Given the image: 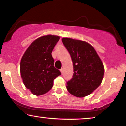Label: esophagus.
Masks as SVG:
<instances>
[{
  "label": "esophagus",
  "mask_w": 126,
  "mask_h": 126,
  "mask_svg": "<svg viewBox=\"0 0 126 126\" xmlns=\"http://www.w3.org/2000/svg\"><path fill=\"white\" fill-rule=\"evenodd\" d=\"M60 72H61L62 74H63V68H61V69L60 70Z\"/></svg>",
  "instance_id": "34e87169"
}]
</instances>
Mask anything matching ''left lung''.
<instances>
[{
    "label": "left lung",
    "instance_id": "1",
    "mask_svg": "<svg viewBox=\"0 0 126 126\" xmlns=\"http://www.w3.org/2000/svg\"><path fill=\"white\" fill-rule=\"evenodd\" d=\"M62 41L73 62V78L67 83V89L75 97H86L101 85L104 74L103 62L93 47L85 41L62 38Z\"/></svg>",
    "mask_w": 126,
    "mask_h": 126
}]
</instances>
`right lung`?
<instances>
[{
  "instance_id": "right-lung-1",
  "label": "right lung",
  "mask_w": 126,
  "mask_h": 126,
  "mask_svg": "<svg viewBox=\"0 0 126 126\" xmlns=\"http://www.w3.org/2000/svg\"><path fill=\"white\" fill-rule=\"evenodd\" d=\"M59 36L48 34L33 41L23 55L20 72L23 83L34 95L47 93L52 88L53 80L61 74L54 67L52 52Z\"/></svg>"
}]
</instances>
